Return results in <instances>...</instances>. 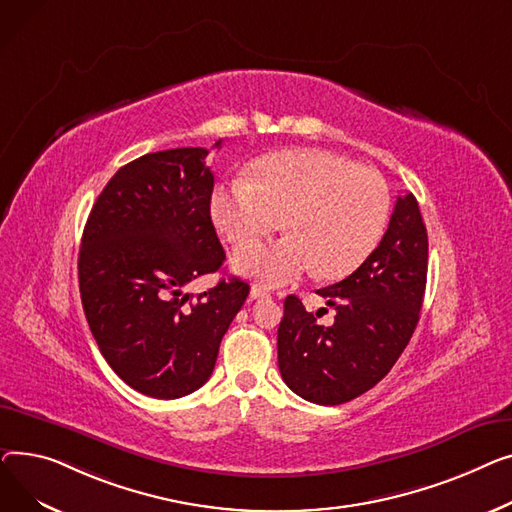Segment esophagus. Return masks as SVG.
<instances>
[{
  "mask_svg": "<svg viewBox=\"0 0 512 512\" xmlns=\"http://www.w3.org/2000/svg\"><path fill=\"white\" fill-rule=\"evenodd\" d=\"M250 297H252V299H266V297H270V293H268L266 289H262L260 285H254V287L250 289Z\"/></svg>",
  "mask_w": 512,
  "mask_h": 512,
  "instance_id": "1",
  "label": "esophagus"
}]
</instances>
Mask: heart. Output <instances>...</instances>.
<instances>
[{"label": "heart", "mask_w": 512, "mask_h": 512, "mask_svg": "<svg viewBox=\"0 0 512 512\" xmlns=\"http://www.w3.org/2000/svg\"><path fill=\"white\" fill-rule=\"evenodd\" d=\"M217 229L231 244H256L281 229L291 235L250 246L233 258L246 277L283 285L316 268L326 281L349 277L380 244L390 213L384 177L341 155L302 148L260 159L252 179L219 186L210 202Z\"/></svg>", "instance_id": "obj_1"}]
</instances>
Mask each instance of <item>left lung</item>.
Here are the masks:
<instances>
[{"label": "left lung", "mask_w": 512, "mask_h": 512, "mask_svg": "<svg viewBox=\"0 0 512 512\" xmlns=\"http://www.w3.org/2000/svg\"><path fill=\"white\" fill-rule=\"evenodd\" d=\"M426 277L428 231L415 196L405 194L370 258L347 279L316 291L335 308L333 324H318L299 297H285L277 335L285 384L316 405H341L376 386L413 335Z\"/></svg>", "instance_id": "1"}]
</instances>
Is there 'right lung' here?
I'll use <instances>...</instances> for the list:
<instances>
[{
    "instance_id": "1",
    "label": "right lung",
    "mask_w": 512,
    "mask_h": 512,
    "mask_svg": "<svg viewBox=\"0 0 512 512\" xmlns=\"http://www.w3.org/2000/svg\"><path fill=\"white\" fill-rule=\"evenodd\" d=\"M206 155L171 148L124 165L82 233L78 281L90 333L111 370L153 399L186 397L210 378L250 293L237 277L196 297L184 291L225 262L210 221L215 177Z\"/></svg>"
}]
</instances>
